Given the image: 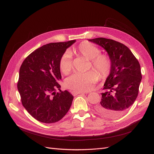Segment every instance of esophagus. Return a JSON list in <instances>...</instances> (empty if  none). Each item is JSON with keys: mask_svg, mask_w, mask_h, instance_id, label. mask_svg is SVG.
Instances as JSON below:
<instances>
[{"mask_svg": "<svg viewBox=\"0 0 154 154\" xmlns=\"http://www.w3.org/2000/svg\"><path fill=\"white\" fill-rule=\"evenodd\" d=\"M72 94L73 96H76L78 94H85L87 92H76V91H72Z\"/></svg>", "mask_w": 154, "mask_h": 154, "instance_id": "esophagus-1", "label": "esophagus"}]
</instances>
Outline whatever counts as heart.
Returning <instances> with one entry per match:
<instances>
[{"instance_id": "heart-1", "label": "heart", "mask_w": 154, "mask_h": 154, "mask_svg": "<svg viewBox=\"0 0 154 154\" xmlns=\"http://www.w3.org/2000/svg\"><path fill=\"white\" fill-rule=\"evenodd\" d=\"M77 54L83 56L91 60L92 66L94 67L101 78L108 76L111 68V61L109 56L100 54V49L88 42H83L74 51ZM59 69L63 74L71 72L72 69V56L69 52L63 53L58 62ZM98 80V74L91 70L85 73H76L66 79L65 86L67 88L76 92H87L91 90Z\"/></svg>"}]
</instances>
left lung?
Returning a JSON list of instances; mask_svg holds the SVG:
<instances>
[{"mask_svg":"<svg viewBox=\"0 0 154 154\" xmlns=\"http://www.w3.org/2000/svg\"><path fill=\"white\" fill-rule=\"evenodd\" d=\"M88 41L101 46L111 61L110 72L96 106L100 114L113 119L119 117L136 100L142 79L138 60L127 46L114 40L96 38Z\"/></svg>","mask_w":154,"mask_h":154,"instance_id":"left-lung-1","label":"left lung"}]
</instances>
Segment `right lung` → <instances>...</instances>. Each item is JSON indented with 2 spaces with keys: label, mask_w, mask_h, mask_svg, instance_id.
<instances>
[{
  "label": "right lung",
  "mask_w": 154,
  "mask_h": 154,
  "mask_svg": "<svg viewBox=\"0 0 154 154\" xmlns=\"http://www.w3.org/2000/svg\"><path fill=\"white\" fill-rule=\"evenodd\" d=\"M76 40L50 43L32 52L22 62L17 83L22 104L38 122L53 123L62 119L71 106L73 96L60 90L59 60ZM59 90V93L55 91Z\"/></svg>",
  "instance_id": "add662e5"
}]
</instances>
